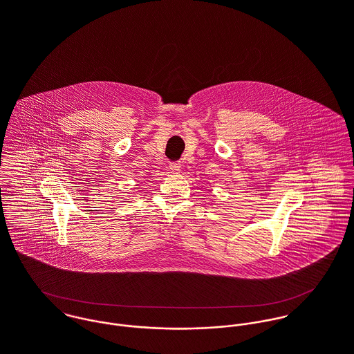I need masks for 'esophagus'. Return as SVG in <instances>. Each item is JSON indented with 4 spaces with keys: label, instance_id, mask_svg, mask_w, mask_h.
I'll return each mask as SVG.
<instances>
[{
    "label": "esophagus",
    "instance_id": "34e87169",
    "mask_svg": "<svg viewBox=\"0 0 354 354\" xmlns=\"http://www.w3.org/2000/svg\"><path fill=\"white\" fill-rule=\"evenodd\" d=\"M169 167H170V170H171L173 173H180V170H181V163H180V162H171Z\"/></svg>",
    "mask_w": 354,
    "mask_h": 354
}]
</instances>
